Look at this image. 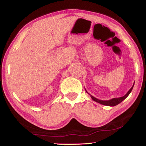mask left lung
I'll return each instance as SVG.
<instances>
[{"label": "left lung", "instance_id": "left-lung-1", "mask_svg": "<svg viewBox=\"0 0 146 146\" xmlns=\"http://www.w3.org/2000/svg\"><path fill=\"white\" fill-rule=\"evenodd\" d=\"M134 84H133V86L131 87V88L130 90L127 91V93L125 94L124 96H123V97H119V98H112V99L108 100H102L98 99V98L94 97L93 96L90 95V93H88V91H86V92H87L89 94V95H90V97H91V98H92L93 100L95 101V102L99 103V104H100L105 105V106H117L118 104H119L120 102H122L123 100H125V98H126L128 97V95H129V94H130V93L131 92V91H132L133 88V86H134Z\"/></svg>", "mask_w": 146, "mask_h": 146}]
</instances>
